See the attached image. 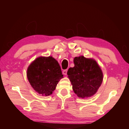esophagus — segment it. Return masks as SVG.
Returning a JSON list of instances; mask_svg holds the SVG:
<instances>
[{
    "label": "esophagus",
    "mask_w": 129,
    "mask_h": 129,
    "mask_svg": "<svg viewBox=\"0 0 129 129\" xmlns=\"http://www.w3.org/2000/svg\"><path fill=\"white\" fill-rule=\"evenodd\" d=\"M67 72H68V70L67 69H65V70H64L62 72V73L64 74V75H67Z\"/></svg>",
    "instance_id": "34e87169"
}]
</instances>
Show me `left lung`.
<instances>
[{
    "label": "left lung",
    "mask_w": 129,
    "mask_h": 129,
    "mask_svg": "<svg viewBox=\"0 0 129 129\" xmlns=\"http://www.w3.org/2000/svg\"><path fill=\"white\" fill-rule=\"evenodd\" d=\"M75 67L67 72L72 88L78 97L84 99L92 96L102 84L103 74L95 60L84 56L76 57Z\"/></svg>",
    "instance_id": "obj_1"
}]
</instances>
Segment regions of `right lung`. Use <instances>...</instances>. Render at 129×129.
<instances>
[{
  "instance_id": "obj_1",
  "label": "right lung",
  "mask_w": 129,
  "mask_h": 129,
  "mask_svg": "<svg viewBox=\"0 0 129 129\" xmlns=\"http://www.w3.org/2000/svg\"><path fill=\"white\" fill-rule=\"evenodd\" d=\"M27 75L35 90L46 96L52 94L63 77L58 62L51 56L37 58L28 68Z\"/></svg>"
}]
</instances>
